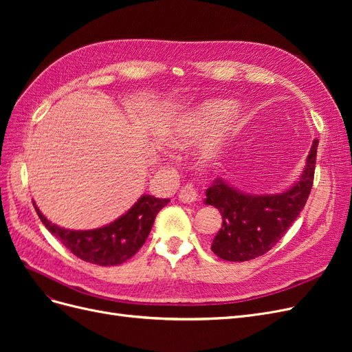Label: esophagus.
<instances>
[{
    "mask_svg": "<svg viewBox=\"0 0 352 352\" xmlns=\"http://www.w3.org/2000/svg\"><path fill=\"white\" fill-rule=\"evenodd\" d=\"M198 190L192 184H188L185 185L182 189H180V194H179V199L185 202V204H192V202L198 201Z\"/></svg>",
    "mask_w": 352,
    "mask_h": 352,
    "instance_id": "34e87169",
    "label": "esophagus"
}]
</instances>
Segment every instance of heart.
<instances>
[{
	"instance_id": "obj_1",
	"label": "heart",
	"mask_w": 352,
	"mask_h": 352,
	"mask_svg": "<svg viewBox=\"0 0 352 352\" xmlns=\"http://www.w3.org/2000/svg\"><path fill=\"white\" fill-rule=\"evenodd\" d=\"M229 113V104L221 101H211L202 104L190 114L180 117L170 126L166 133V141L175 148H186L204 138L223 117Z\"/></svg>"
}]
</instances>
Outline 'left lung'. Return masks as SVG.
Instances as JSON below:
<instances>
[{"instance_id":"8db88e82","label":"left lung","mask_w":352,"mask_h":352,"mask_svg":"<svg viewBox=\"0 0 352 352\" xmlns=\"http://www.w3.org/2000/svg\"><path fill=\"white\" fill-rule=\"evenodd\" d=\"M318 141L314 140L300 179L280 194H245L217 177L206 190V204L214 206L223 225L211 251L226 261H248L265 254L300 216L311 192Z\"/></svg>"}]
</instances>
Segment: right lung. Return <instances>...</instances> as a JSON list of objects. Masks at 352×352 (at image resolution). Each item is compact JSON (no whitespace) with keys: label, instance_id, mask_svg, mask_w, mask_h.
<instances>
[{"label":"right lung","instance_id":"right-lung-1","mask_svg":"<svg viewBox=\"0 0 352 352\" xmlns=\"http://www.w3.org/2000/svg\"><path fill=\"white\" fill-rule=\"evenodd\" d=\"M170 199L142 195L123 216L92 230H70L51 223L36 207L41 221L65 247L83 261L98 265H117L140 251L145 243L155 216Z\"/></svg>","mask_w":352,"mask_h":352}]
</instances>
